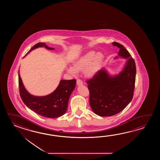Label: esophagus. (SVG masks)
<instances>
[{
	"mask_svg": "<svg viewBox=\"0 0 160 160\" xmlns=\"http://www.w3.org/2000/svg\"><path fill=\"white\" fill-rule=\"evenodd\" d=\"M77 85H78V86H81V85H83V82L82 81L81 79H78L77 80Z\"/></svg>",
	"mask_w": 160,
	"mask_h": 160,
	"instance_id": "esophagus-1",
	"label": "esophagus"
}]
</instances>
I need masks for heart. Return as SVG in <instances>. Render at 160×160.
Masks as SVG:
<instances>
[{
    "label": "heart",
    "instance_id": "b5f03b06",
    "mask_svg": "<svg viewBox=\"0 0 160 160\" xmlns=\"http://www.w3.org/2000/svg\"><path fill=\"white\" fill-rule=\"evenodd\" d=\"M105 61V56L101 52L90 51L76 59L72 66L67 68V72L72 75L83 72L88 78L94 77L101 68Z\"/></svg>",
    "mask_w": 160,
    "mask_h": 160
}]
</instances>
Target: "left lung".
Returning <instances> with one entry per match:
<instances>
[{"mask_svg":"<svg viewBox=\"0 0 160 160\" xmlns=\"http://www.w3.org/2000/svg\"><path fill=\"white\" fill-rule=\"evenodd\" d=\"M119 48L118 57L127 59L121 72L112 76L105 68L87 82L90 105L93 112L101 117H110L121 112L132 100L136 81V66L131 55L124 46L112 42Z\"/></svg>","mask_w":160,"mask_h":160,"instance_id":"8db88e82","label":"left lung"}]
</instances>
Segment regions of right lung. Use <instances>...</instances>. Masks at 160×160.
I'll use <instances>...</instances> for the list:
<instances>
[{"label": "right lung", "mask_w": 160, "mask_h": 160, "mask_svg": "<svg viewBox=\"0 0 160 160\" xmlns=\"http://www.w3.org/2000/svg\"><path fill=\"white\" fill-rule=\"evenodd\" d=\"M42 47L48 50H54V48L48 47L44 43H38L34 45L27 54L37 48ZM18 76L20 96L29 109L40 116L50 118L59 117L65 114L68 109L70 97L75 88V79L61 80L54 92L48 95L40 97L31 95L27 92L22 81L19 71Z\"/></svg>", "instance_id": "add662e5"}]
</instances>
